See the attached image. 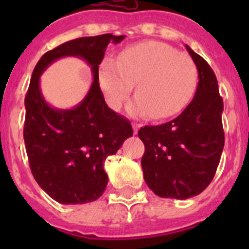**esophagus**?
I'll use <instances>...</instances> for the list:
<instances>
[{"label": "esophagus", "instance_id": "1", "mask_svg": "<svg viewBox=\"0 0 249 249\" xmlns=\"http://www.w3.org/2000/svg\"><path fill=\"white\" fill-rule=\"evenodd\" d=\"M132 128H133V132H134V134H137V133H138V130H140L141 125L140 124H132Z\"/></svg>", "mask_w": 249, "mask_h": 249}]
</instances>
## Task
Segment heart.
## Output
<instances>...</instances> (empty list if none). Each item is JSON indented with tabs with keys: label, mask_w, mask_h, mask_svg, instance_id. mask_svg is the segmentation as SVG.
<instances>
[{
	"label": "heart",
	"mask_w": 249,
	"mask_h": 249,
	"mask_svg": "<svg viewBox=\"0 0 249 249\" xmlns=\"http://www.w3.org/2000/svg\"><path fill=\"white\" fill-rule=\"evenodd\" d=\"M98 81L106 103L119 109L136 84L137 97L128 105L132 116L165 119L191 101L197 85V68L187 54L159 41H146L102 60Z\"/></svg>",
	"instance_id": "1"
}]
</instances>
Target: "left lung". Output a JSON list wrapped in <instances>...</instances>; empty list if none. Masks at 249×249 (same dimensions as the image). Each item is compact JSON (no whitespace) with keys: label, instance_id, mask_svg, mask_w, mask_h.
<instances>
[{"label":"left lung","instance_id":"left-lung-1","mask_svg":"<svg viewBox=\"0 0 249 249\" xmlns=\"http://www.w3.org/2000/svg\"><path fill=\"white\" fill-rule=\"evenodd\" d=\"M186 50L197 68L196 93L173 120L138 132L144 144L143 178L160 197L185 200L212 182L224 150V102L209 64L193 49Z\"/></svg>","mask_w":249,"mask_h":249}]
</instances>
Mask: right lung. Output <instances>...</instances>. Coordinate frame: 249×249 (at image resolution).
I'll return each instance as SVG.
<instances>
[{"label":"right lung","instance_id":"obj_1","mask_svg":"<svg viewBox=\"0 0 249 249\" xmlns=\"http://www.w3.org/2000/svg\"><path fill=\"white\" fill-rule=\"evenodd\" d=\"M124 38L107 33L68 41L45 53L33 70L24 101L25 150L38 186L60 204L97 200L108 182L103 168L106 158L116 154L133 136L130 123L106 105L98 83L106 49ZM64 56L85 60L93 75L86 98L68 110L49 105L39 88L44 70Z\"/></svg>","mask_w":249,"mask_h":249}]
</instances>
